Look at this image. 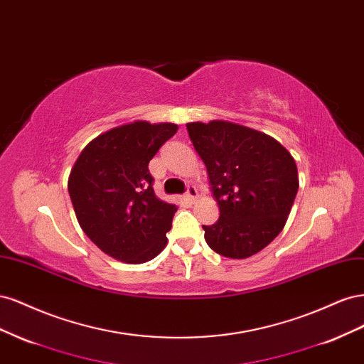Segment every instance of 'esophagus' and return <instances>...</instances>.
Wrapping results in <instances>:
<instances>
[{
	"mask_svg": "<svg viewBox=\"0 0 364 364\" xmlns=\"http://www.w3.org/2000/svg\"><path fill=\"white\" fill-rule=\"evenodd\" d=\"M197 194H199V193H197V188H196V186H188V190H186V194H185V199L186 200H188L190 203H194L196 202V199H197Z\"/></svg>",
	"mask_w": 364,
	"mask_h": 364,
	"instance_id": "esophagus-1",
	"label": "esophagus"
}]
</instances>
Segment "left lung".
I'll use <instances>...</instances> for the list:
<instances>
[{
    "label": "left lung",
    "mask_w": 364,
    "mask_h": 364,
    "mask_svg": "<svg viewBox=\"0 0 364 364\" xmlns=\"http://www.w3.org/2000/svg\"><path fill=\"white\" fill-rule=\"evenodd\" d=\"M206 165L220 217L205 240L226 258L255 255L279 235L299 188L297 167L279 142L241 124L214 119L186 124Z\"/></svg>",
    "instance_id": "1"
}]
</instances>
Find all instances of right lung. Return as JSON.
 <instances>
[{"label": "right lung", "mask_w": 364, "mask_h": 364, "mask_svg": "<svg viewBox=\"0 0 364 364\" xmlns=\"http://www.w3.org/2000/svg\"><path fill=\"white\" fill-rule=\"evenodd\" d=\"M176 132L173 123L134 121L94 138L74 162L68 193L77 222L106 255L141 264L167 246L178 208L156 197L149 162Z\"/></svg>", "instance_id": "add662e5"}]
</instances>
